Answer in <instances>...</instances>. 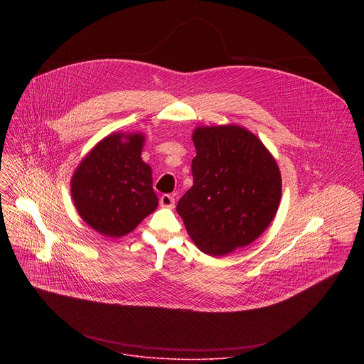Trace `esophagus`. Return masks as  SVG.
Returning <instances> with one entry per match:
<instances>
[{"label":"esophagus","mask_w":364,"mask_h":364,"mask_svg":"<svg viewBox=\"0 0 364 364\" xmlns=\"http://www.w3.org/2000/svg\"><path fill=\"white\" fill-rule=\"evenodd\" d=\"M159 205L162 208H172L175 206V199L171 195H162L159 199Z\"/></svg>","instance_id":"obj_1"}]
</instances>
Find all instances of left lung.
I'll list each match as a JSON object with an SVG mask.
<instances>
[{
	"label": "left lung",
	"instance_id": "8db88e82",
	"mask_svg": "<svg viewBox=\"0 0 364 364\" xmlns=\"http://www.w3.org/2000/svg\"><path fill=\"white\" fill-rule=\"evenodd\" d=\"M193 143V186L176 211L200 251L223 257L255 241L273 220L282 196L279 166L240 126L199 127Z\"/></svg>",
	"mask_w": 364,
	"mask_h": 364
}]
</instances>
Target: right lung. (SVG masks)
I'll list each match as a JSON object with an SVG mask.
<instances>
[{
	"instance_id": "obj_1",
	"label": "right lung",
	"mask_w": 364,
	"mask_h": 364,
	"mask_svg": "<svg viewBox=\"0 0 364 364\" xmlns=\"http://www.w3.org/2000/svg\"><path fill=\"white\" fill-rule=\"evenodd\" d=\"M143 141L141 134L107 136L71 179L80 215L105 237L126 235L158 206L151 168L141 159Z\"/></svg>"
}]
</instances>
